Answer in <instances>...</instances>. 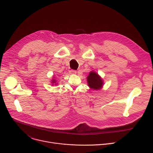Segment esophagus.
<instances>
[{
    "label": "esophagus",
    "instance_id": "obj_1",
    "mask_svg": "<svg viewBox=\"0 0 153 153\" xmlns=\"http://www.w3.org/2000/svg\"><path fill=\"white\" fill-rule=\"evenodd\" d=\"M76 73H77V71L76 70H71L70 71V73L71 74H76Z\"/></svg>",
    "mask_w": 153,
    "mask_h": 153
}]
</instances>
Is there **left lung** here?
<instances>
[{
	"mask_svg": "<svg viewBox=\"0 0 153 153\" xmlns=\"http://www.w3.org/2000/svg\"><path fill=\"white\" fill-rule=\"evenodd\" d=\"M87 82L90 88L95 90H99L103 85V81L100 77L94 71L90 72L89 76L87 77Z\"/></svg>",
	"mask_w": 153,
	"mask_h": 153,
	"instance_id": "left-lung-1",
	"label": "left lung"
}]
</instances>
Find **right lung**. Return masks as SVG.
Wrapping results in <instances>:
<instances>
[{
    "label": "right lung",
    "mask_w": 153,
    "mask_h": 153,
    "mask_svg": "<svg viewBox=\"0 0 153 153\" xmlns=\"http://www.w3.org/2000/svg\"><path fill=\"white\" fill-rule=\"evenodd\" d=\"M56 80H52V83H56Z\"/></svg>",
    "instance_id": "1"
}]
</instances>
